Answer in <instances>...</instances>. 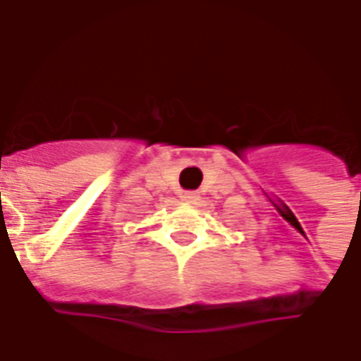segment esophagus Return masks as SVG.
I'll list each match as a JSON object with an SVG mask.
<instances>
[{"label": "esophagus", "mask_w": 361, "mask_h": 361, "mask_svg": "<svg viewBox=\"0 0 361 361\" xmlns=\"http://www.w3.org/2000/svg\"><path fill=\"white\" fill-rule=\"evenodd\" d=\"M183 200H184V202L196 203L197 200H200V194H197V192H184V194H183Z\"/></svg>", "instance_id": "34e87169"}]
</instances>
